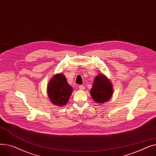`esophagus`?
Listing matches in <instances>:
<instances>
[{
	"label": "esophagus",
	"instance_id": "34e87169",
	"mask_svg": "<svg viewBox=\"0 0 156 156\" xmlns=\"http://www.w3.org/2000/svg\"><path fill=\"white\" fill-rule=\"evenodd\" d=\"M79 88H80V90H85V87L84 85H80Z\"/></svg>",
	"mask_w": 156,
	"mask_h": 156
}]
</instances>
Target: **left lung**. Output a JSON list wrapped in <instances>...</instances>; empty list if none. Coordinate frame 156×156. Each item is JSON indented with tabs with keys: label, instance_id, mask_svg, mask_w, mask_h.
<instances>
[{
	"label": "left lung",
	"instance_id": "obj_1",
	"mask_svg": "<svg viewBox=\"0 0 156 156\" xmlns=\"http://www.w3.org/2000/svg\"><path fill=\"white\" fill-rule=\"evenodd\" d=\"M112 86L108 78L103 75H98L94 79L90 95L97 104L108 101L112 95Z\"/></svg>",
	"mask_w": 156,
	"mask_h": 156
}]
</instances>
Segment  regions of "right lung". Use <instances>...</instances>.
<instances>
[{"label": "right lung", "mask_w": 156, "mask_h": 156, "mask_svg": "<svg viewBox=\"0 0 156 156\" xmlns=\"http://www.w3.org/2000/svg\"><path fill=\"white\" fill-rule=\"evenodd\" d=\"M72 92V87L62 73L56 74L48 84L47 94L49 99L53 104L59 107L66 104Z\"/></svg>", "instance_id": "1"}]
</instances>
